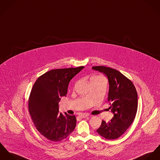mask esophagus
Returning <instances> with one entry per match:
<instances>
[{
	"mask_svg": "<svg viewBox=\"0 0 160 160\" xmlns=\"http://www.w3.org/2000/svg\"><path fill=\"white\" fill-rule=\"evenodd\" d=\"M89 115L88 113H81L79 115V117H80L81 118H86Z\"/></svg>",
	"mask_w": 160,
	"mask_h": 160,
	"instance_id": "esophagus-1",
	"label": "esophagus"
}]
</instances>
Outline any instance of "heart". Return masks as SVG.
Instances as JSON below:
<instances>
[{
    "label": "heart",
    "mask_w": 160,
    "mask_h": 160,
    "mask_svg": "<svg viewBox=\"0 0 160 160\" xmlns=\"http://www.w3.org/2000/svg\"><path fill=\"white\" fill-rule=\"evenodd\" d=\"M92 78H103V77L101 76H95V77H93Z\"/></svg>",
    "instance_id": "obj_1"
}]
</instances>
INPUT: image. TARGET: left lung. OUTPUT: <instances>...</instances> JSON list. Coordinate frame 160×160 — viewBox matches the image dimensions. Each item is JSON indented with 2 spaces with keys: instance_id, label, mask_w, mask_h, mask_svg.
<instances>
[{
  "instance_id": "obj_1",
  "label": "left lung",
  "mask_w": 160,
  "mask_h": 160,
  "mask_svg": "<svg viewBox=\"0 0 160 160\" xmlns=\"http://www.w3.org/2000/svg\"><path fill=\"white\" fill-rule=\"evenodd\" d=\"M92 68L103 72L108 77V101L114 114L110 122L102 120L96 131L107 139H116L124 134L136 117L138 106L136 89L129 78L116 69L102 66Z\"/></svg>"
}]
</instances>
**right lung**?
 I'll return each instance as SVG.
<instances>
[{"label":"right lung","mask_w":160,"mask_h":160,"mask_svg":"<svg viewBox=\"0 0 160 160\" xmlns=\"http://www.w3.org/2000/svg\"><path fill=\"white\" fill-rule=\"evenodd\" d=\"M84 66L57 69L40 76L31 89L28 109L37 131L50 141L58 142L66 138L74 130L75 115L59 112L58 102L66 96L72 78Z\"/></svg>","instance_id":"right-lung-1"}]
</instances>
